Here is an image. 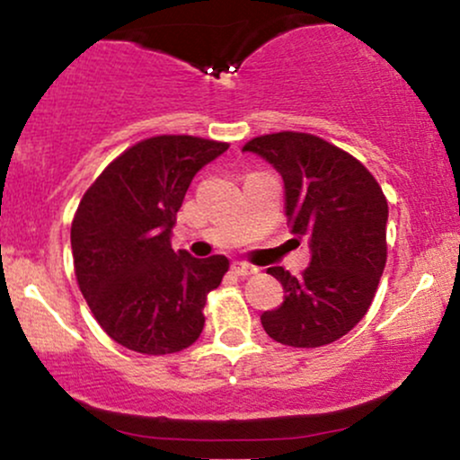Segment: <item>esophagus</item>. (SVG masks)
I'll use <instances>...</instances> for the list:
<instances>
[{
  "instance_id": "obj_1",
  "label": "esophagus",
  "mask_w": 460,
  "mask_h": 460,
  "mask_svg": "<svg viewBox=\"0 0 460 460\" xmlns=\"http://www.w3.org/2000/svg\"><path fill=\"white\" fill-rule=\"evenodd\" d=\"M231 270H234L237 277H252V274L260 272V268L252 266V263H246V261H234L231 263Z\"/></svg>"
}]
</instances>
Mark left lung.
<instances>
[{
	"label": "left lung",
	"mask_w": 460,
	"mask_h": 460,
	"mask_svg": "<svg viewBox=\"0 0 460 460\" xmlns=\"http://www.w3.org/2000/svg\"><path fill=\"white\" fill-rule=\"evenodd\" d=\"M242 151L257 153L283 177L288 223L311 251L300 277L268 268L285 298L263 311V331L285 346L331 344L355 329L376 294L387 261V199L361 162L318 136L279 131Z\"/></svg>",
	"instance_id": "left-lung-1"
}]
</instances>
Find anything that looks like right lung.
I'll use <instances>...</instances> for the list:
<instances>
[{
  "label": "right lung",
  "instance_id": "add662e5",
  "mask_svg": "<svg viewBox=\"0 0 460 460\" xmlns=\"http://www.w3.org/2000/svg\"><path fill=\"white\" fill-rule=\"evenodd\" d=\"M226 142L155 136L119 155L79 200L71 225L77 285L102 329L142 355H171L199 340L225 255L197 260L171 246L190 183Z\"/></svg>",
  "mask_w": 460,
  "mask_h": 460
}]
</instances>
